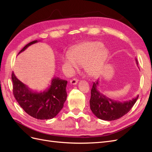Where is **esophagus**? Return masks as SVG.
Masks as SVG:
<instances>
[{
  "instance_id": "esophagus-1",
  "label": "esophagus",
  "mask_w": 152,
  "mask_h": 152,
  "mask_svg": "<svg viewBox=\"0 0 152 152\" xmlns=\"http://www.w3.org/2000/svg\"><path fill=\"white\" fill-rule=\"evenodd\" d=\"M78 81H79L78 79L74 78V79H73L72 80H70V84H72V85H75V84H77V83H78Z\"/></svg>"
}]
</instances>
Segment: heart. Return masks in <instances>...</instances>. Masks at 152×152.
<instances>
[{
	"mask_svg": "<svg viewBox=\"0 0 152 152\" xmlns=\"http://www.w3.org/2000/svg\"><path fill=\"white\" fill-rule=\"evenodd\" d=\"M109 56V51L99 42H87L74 48L71 55L66 54L63 62L68 66L70 72L84 66V70L91 76H97L102 72Z\"/></svg>",
	"mask_w": 152,
	"mask_h": 152,
	"instance_id": "1",
	"label": "heart"
}]
</instances>
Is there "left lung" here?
I'll use <instances>...</instances> for the list:
<instances>
[{
    "mask_svg": "<svg viewBox=\"0 0 152 152\" xmlns=\"http://www.w3.org/2000/svg\"><path fill=\"white\" fill-rule=\"evenodd\" d=\"M135 62L138 66L137 58ZM99 83V81L97 80L93 83V86L91 90L90 104L91 112L100 119L114 121L119 119L132 109L138 99L139 95L128 101L119 102L114 101L101 94L98 90Z\"/></svg>",
    "mask_w": 152,
    "mask_h": 152,
    "instance_id": "8db88e82",
    "label": "left lung"
}]
</instances>
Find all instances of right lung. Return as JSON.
<instances>
[{
    "label": "right lung",
    "instance_id": "add662e5",
    "mask_svg": "<svg viewBox=\"0 0 152 152\" xmlns=\"http://www.w3.org/2000/svg\"><path fill=\"white\" fill-rule=\"evenodd\" d=\"M38 42L36 40L28 43L18 54L31 44ZM12 79L14 97L29 115L40 120L53 119L63 108L67 98L66 90L67 80L55 77L51 80V85L47 90L37 92L31 90L18 80L13 72Z\"/></svg>",
    "mask_w": 152,
    "mask_h": 152
}]
</instances>
